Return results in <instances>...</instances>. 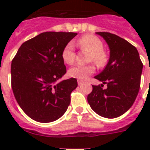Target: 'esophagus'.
<instances>
[{
	"mask_svg": "<svg viewBox=\"0 0 150 150\" xmlns=\"http://www.w3.org/2000/svg\"><path fill=\"white\" fill-rule=\"evenodd\" d=\"M84 83V82H82V81H81V80H78V84H79V86H81V85H82Z\"/></svg>",
	"mask_w": 150,
	"mask_h": 150,
	"instance_id": "1",
	"label": "esophagus"
}]
</instances>
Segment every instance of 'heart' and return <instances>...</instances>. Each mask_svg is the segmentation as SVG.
I'll list each match as a JSON object with an SVG mask.
<instances>
[{
    "label": "heart",
    "instance_id": "b5f03b06",
    "mask_svg": "<svg viewBox=\"0 0 150 150\" xmlns=\"http://www.w3.org/2000/svg\"><path fill=\"white\" fill-rule=\"evenodd\" d=\"M79 47L89 50L90 54V61H93L99 66H103L106 61V56L103 52V44L100 39L93 35H86L79 39L77 42ZM75 46L72 42H69L64 46L61 53L63 61L68 64H71L75 61ZM95 71L93 64L81 65L76 64L68 71L70 76L80 80H86L89 75Z\"/></svg>",
    "mask_w": 150,
    "mask_h": 150
}]
</instances>
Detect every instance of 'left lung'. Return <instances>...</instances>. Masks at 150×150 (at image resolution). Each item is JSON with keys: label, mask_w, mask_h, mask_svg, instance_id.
I'll return each mask as SVG.
<instances>
[{"label": "left lung", "mask_w": 150, "mask_h": 150, "mask_svg": "<svg viewBox=\"0 0 150 150\" xmlns=\"http://www.w3.org/2000/svg\"><path fill=\"white\" fill-rule=\"evenodd\" d=\"M104 39L110 49L107 66L95 76L108 88L93 86L87 100L93 110L100 116L115 118L130 109L137 97L142 71V61L137 49L115 34L96 33Z\"/></svg>", "instance_id": "obj_1"}]
</instances>
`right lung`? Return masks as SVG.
I'll return each instance as SVG.
<instances>
[{"label":"right lung","mask_w":150,"mask_h":150,"mask_svg":"<svg viewBox=\"0 0 150 150\" xmlns=\"http://www.w3.org/2000/svg\"><path fill=\"white\" fill-rule=\"evenodd\" d=\"M77 33L46 32L21 45L11 61L13 93L22 110L33 120L52 122L66 112L71 93L78 86L71 78L57 82L66 73L62 50Z\"/></svg>","instance_id":"right-lung-1"}]
</instances>
